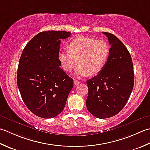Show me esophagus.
<instances>
[{"instance_id": "esophagus-1", "label": "esophagus", "mask_w": 150, "mask_h": 150, "mask_svg": "<svg viewBox=\"0 0 150 150\" xmlns=\"http://www.w3.org/2000/svg\"><path fill=\"white\" fill-rule=\"evenodd\" d=\"M79 83H80V82H79L78 80H77V79H74V85H78Z\"/></svg>"}]
</instances>
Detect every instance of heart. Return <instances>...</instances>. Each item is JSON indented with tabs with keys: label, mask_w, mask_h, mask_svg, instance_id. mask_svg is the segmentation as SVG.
I'll use <instances>...</instances> for the list:
<instances>
[{
	"label": "heart",
	"mask_w": 150,
	"mask_h": 150,
	"mask_svg": "<svg viewBox=\"0 0 150 150\" xmlns=\"http://www.w3.org/2000/svg\"><path fill=\"white\" fill-rule=\"evenodd\" d=\"M69 50L61 51L58 59L64 71L71 72L76 66L78 76H94L102 71L108 62L110 47L102 39L79 36L67 45Z\"/></svg>",
	"instance_id": "b5f03b06"
}]
</instances>
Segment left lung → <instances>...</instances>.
<instances>
[{
  "mask_svg": "<svg viewBox=\"0 0 150 150\" xmlns=\"http://www.w3.org/2000/svg\"><path fill=\"white\" fill-rule=\"evenodd\" d=\"M108 38V62L97 76L87 81V109L94 117L107 118L118 114L126 105L134 85L132 59L127 48L117 37L102 32Z\"/></svg>",
  "mask_w": 150,
  "mask_h": 150,
  "instance_id": "8db88e82",
  "label": "left lung"
}]
</instances>
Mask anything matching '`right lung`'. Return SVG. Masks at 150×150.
I'll return each mask as SVG.
<instances>
[{"instance_id": "right-lung-1", "label": "right lung", "mask_w": 150, "mask_h": 150, "mask_svg": "<svg viewBox=\"0 0 150 150\" xmlns=\"http://www.w3.org/2000/svg\"><path fill=\"white\" fill-rule=\"evenodd\" d=\"M65 31H45L30 40L20 57L17 86L27 108L43 118L62 112L73 87V79L61 68L58 59L61 39L71 36Z\"/></svg>"}]
</instances>
